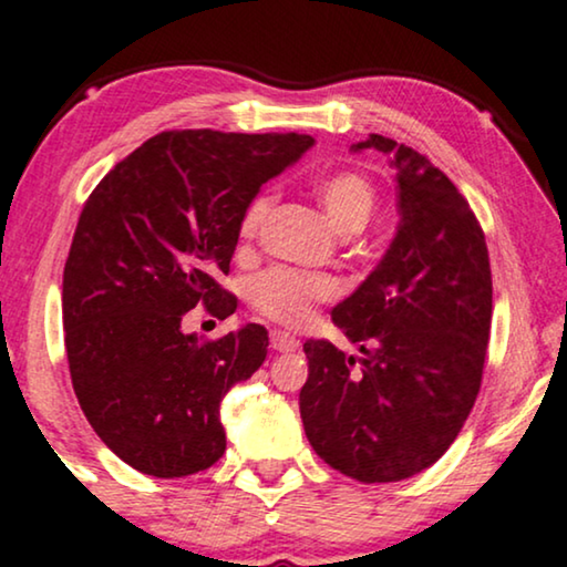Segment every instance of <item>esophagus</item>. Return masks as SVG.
<instances>
[{
  "instance_id": "obj_1",
  "label": "esophagus",
  "mask_w": 567,
  "mask_h": 567,
  "mask_svg": "<svg viewBox=\"0 0 567 567\" xmlns=\"http://www.w3.org/2000/svg\"><path fill=\"white\" fill-rule=\"evenodd\" d=\"M271 347H275L277 352H296L300 347V339L296 334H290V331L275 329L271 331Z\"/></svg>"
}]
</instances>
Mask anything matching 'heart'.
<instances>
[{
	"label": "heart",
	"instance_id": "obj_1",
	"mask_svg": "<svg viewBox=\"0 0 567 567\" xmlns=\"http://www.w3.org/2000/svg\"><path fill=\"white\" fill-rule=\"evenodd\" d=\"M313 194L321 202L323 213L339 233H360L379 207V188L371 176L360 171H334L313 181ZM275 207V196L256 194L244 207L238 220L240 244H251L267 223ZM334 296L329 279L306 275L290 267H271L256 275L248 285V300L261 316L279 323H303L313 303Z\"/></svg>",
	"mask_w": 567,
	"mask_h": 567
}]
</instances>
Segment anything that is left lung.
<instances>
[{
  "label": "left lung",
  "mask_w": 567,
  "mask_h": 567,
  "mask_svg": "<svg viewBox=\"0 0 567 567\" xmlns=\"http://www.w3.org/2000/svg\"><path fill=\"white\" fill-rule=\"evenodd\" d=\"M391 157L399 228L365 282L331 319L360 358L308 339L300 417L331 470L399 482L433 466L480 394L493 321L485 233L451 178L417 150L371 134L352 145Z\"/></svg>",
  "instance_id": "left-lung-1"
}]
</instances>
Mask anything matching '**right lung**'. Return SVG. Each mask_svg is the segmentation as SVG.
Segmentation results:
<instances>
[{"label": "right lung", "mask_w": 567, "mask_h": 567, "mask_svg": "<svg viewBox=\"0 0 567 567\" xmlns=\"http://www.w3.org/2000/svg\"><path fill=\"white\" fill-rule=\"evenodd\" d=\"M308 134L161 132L103 176L64 264L62 316L74 394L97 437L142 474L188 477L225 454L220 402L267 358V329L184 334L196 306L228 319L238 220Z\"/></svg>", "instance_id": "add662e5"}]
</instances>
